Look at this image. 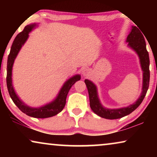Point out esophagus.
I'll return each instance as SVG.
<instances>
[{"label":"esophagus","instance_id":"34e87169","mask_svg":"<svg viewBox=\"0 0 157 157\" xmlns=\"http://www.w3.org/2000/svg\"><path fill=\"white\" fill-rule=\"evenodd\" d=\"M89 71L87 68H84V69L82 71V74L83 76H87L88 75H89Z\"/></svg>","mask_w":157,"mask_h":157}]
</instances>
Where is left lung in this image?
I'll list each match as a JSON object with an SVG mask.
<instances>
[{
    "instance_id": "1",
    "label": "left lung",
    "mask_w": 157,
    "mask_h": 157,
    "mask_svg": "<svg viewBox=\"0 0 157 157\" xmlns=\"http://www.w3.org/2000/svg\"><path fill=\"white\" fill-rule=\"evenodd\" d=\"M126 41L128 42V46L134 49L138 53L140 59L141 68L143 70V89L142 93L139 99L134 104L131 106L119 109H105L100 104L98 98L96 87L91 81L86 79L84 82L86 85L88 91H89L90 107L96 114L99 117L107 119H120L128 115L135 109L138 108L139 105L143 101L147 90L149 86L150 71H149V53L146 47V41L143 34L138 28L133 26L132 31L128 34Z\"/></svg>"
}]
</instances>
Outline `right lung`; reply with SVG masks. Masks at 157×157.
Returning a JSON list of instances; mask_svg holds the SVG:
<instances>
[{"label":"right lung","mask_w":157,"mask_h":157,"mask_svg":"<svg viewBox=\"0 0 157 157\" xmlns=\"http://www.w3.org/2000/svg\"><path fill=\"white\" fill-rule=\"evenodd\" d=\"M35 26V24L29 25L24 28L23 31L19 33L13 40L9 55L8 57L7 62V76H6V83H7V88L8 93L10 98H12L14 104L18 106V108L25 114L34 118H39V119H44V118H48L53 117V116L58 114L63 110L66 105V96L68 95V91L71 88L77 81L81 79V76L79 75H76L73 76L69 80H68L64 83L63 86L61 89V91L57 96V98L51 104L46 106L40 107L38 109H33L26 106L23 104L21 101L19 99L18 96L15 93L13 88L12 86L11 80V74H12V67L13 64L14 60L16 59L17 54L20 51L21 46L27 40L29 37V32L33 29Z\"/></svg>","instance_id":"obj_1"}]
</instances>
